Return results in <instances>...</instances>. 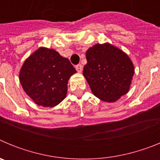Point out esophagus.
Listing matches in <instances>:
<instances>
[{"mask_svg": "<svg viewBox=\"0 0 160 160\" xmlns=\"http://www.w3.org/2000/svg\"><path fill=\"white\" fill-rule=\"evenodd\" d=\"M75 68H76V70H77L78 73H81V72L82 71V66L81 64L77 65V66H75Z\"/></svg>", "mask_w": 160, "mask_h": 160, "instance_id": "1", "label": "esophagus"}]
</instances>
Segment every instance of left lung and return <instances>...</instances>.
<instances>
[{
	"instance_id": "left-lung-1",
	"label": "left lung",
	"mask_w": 160,
	"mask_h": 160,
	"mask_svg": "<svg viewBox=\"0 0 160 160\" xmlns=\"http://www.w3.org/2000/svg\"><path fill=\"white\" fill-rule=\"evenodd\" d=\"M83 76L99 99L114 102L129 91L135 67L128 55L110 43L96 44L86 52Z\"/></svg>"
}]
</instances>
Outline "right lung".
Instances as JSON below:
<instances>
[{
  "mask_svg": "<svg viewBox=\"0 0 160 160\" xmlns=\"http://www.w3.org/2000/svg\"><path fill=\"white\" fill-rule=\"evenodd\" d=\"M70 60L53 49L40 47L24 62L20 82L38 106L53 107L66 98L70 78L76 73Z\"/></svg>",
  "mask_w": 160,
  "mask_h": 160,
  "instance_id": "obj_1",
  "label": "right lung"
}]
</instances>
